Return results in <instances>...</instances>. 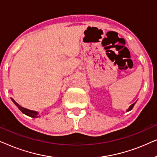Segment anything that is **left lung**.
<instances>
[{"label":"left lung","mask_w":157,"mask_h":157,"mask_svg":"<svg viewBox=\"0 0 157 157\" xmlns=\"http://www.w3.org/2000/svg\"><path fill=\"white\" fill-rule=\"evenodd\" d=\"M135 104H136V102H135V103H134V104H132V105H131V106H129V108H128V110H127V111H128L132 110V109H133V107H134V105H135Z\"/></svg>","instance_id":"left-lung-1"}]
</instances>
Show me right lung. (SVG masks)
Instances as JSON below:
<instances>
[{"mask_svg": "<svg viewBox=\"0 0 157 157\" xmlns=\"http://www.w3.org/2000/svg\"><path fill=\"white\" fill-rule=\"evenodd\" d=\"M11 100L13 101V102L15 104H16V106L18 107V108L20 109V110L22 111L23 113H25V115L27 116H29V117H33V118H36V117H38V113L36 112L35 111H32V110H29V109H25V108H23V107L21 106L20 105H19L18 103L16 102V101H14V99H13L11 98Z\"/></svg>", "mask_w": 157, "mask_h": 157, "instance_id": "add662e5", "label": "right lung"}]
</instances>
